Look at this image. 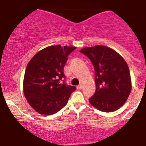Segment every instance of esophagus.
Listing matches in <instances>:
<instances>
[{"label": "esophagus", "mask_w": 146, "mask_h": 146, "mask_svg": "<svg viewBox=\"0 0 146 146\" xmlns=\"http://www.w3.org/2000/svg\"><path fill=\"white\" fill-rule=\"evenodd\" d=\"M77 88H78V90H81L82 88V85L80 84V85H79V86H77Z\"/></svg>", "instance_id": "1"}]
</instances>
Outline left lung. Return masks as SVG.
<instances>
[{
	"instance_id": "obj_1",
	"label": "left lung",
	"mask_w": 146,
	"mask_h": 146,
	"mask_svg": "<svg viewBox=\"0 0 146 146\" xmlns=\"http://www.w3.org/2000/svg\"><path fill=\"white\" fill-rule=\"evenodd\" d=\"M80 52L89 58L95 68L96 90L88 99L90 104L106 113L118 110L132 88L126 62L115 50L102 45L85 47Z\"/></svg>"
}]
</instances>
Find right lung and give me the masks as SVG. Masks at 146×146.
<instances>
[{
    "instance_id": "add662e5",
    "label": "right lung",
    "mask_w": 146,
    "mask_h": 146,
    "mask_svg": "<svg viewBox=\"0 0 146 146\" xmlns=\"http://www.w3.org/2000/svg\"><path fill=\"white\" fill-rule=\"evenodd\" d=\"M75 48L60 44L48 46L36 53L28 63L23 91L27 102L38 113L50 115L58 113L76 89L66 85L64 80V67L68 55Z\"/></svg>"
}]
</instances>
